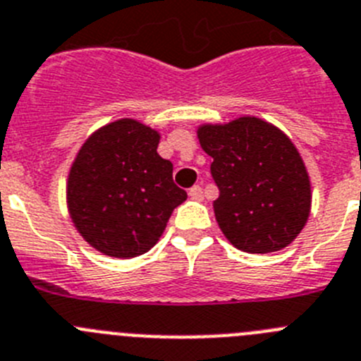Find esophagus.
I'll return each mask as SVG.
<instances>
[{
  "label": "esophagus",
  "instance_id": "1",
  "mask_svg": "<svg viewBox=\"0 0 361 361\" xmlns=\"http://www.w3.org/2000/svg\"><path fill=\"white\" fill-rule=\"evenodd\" d=\"M188 196L192 197V200H196V201H201V200H203V188H201L200 185H194V187L188 190Z\"/></svg>",
  "mask_w": 361,
  "mask_h": 361
}]
</instances>
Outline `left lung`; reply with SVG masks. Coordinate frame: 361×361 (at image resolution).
<instances>
[{
  "label": "left lung",
  "instance_id": "8db88e82",
  "mask_svg": "<svg viewBox=\"0 0 361 361\" xmlns=\"http://www.w3.org/2000/svg\"><path fill=\"white\" fill-rule=\"evenodd\" d=\"M197 138L214 160V214L226 239L248 253L291 245L310 217L311 183L288 135L257 116H239L200 126Z\"/></svg>",
  "mask_w": 361,
  "mask_h": 361
}]
</instances>
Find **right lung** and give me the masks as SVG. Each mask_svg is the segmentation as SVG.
<instances>
[{
    "instance_id": "right-lung-1",
    "label": "right lung",
    "mask_w": 361,
    "mask_h": 361,
    "mask_svg": "<svg viewBox=\"0 0 361 361\" xmlns=\"http://www.w3.org/2000/svg\"><path fill=\"white\" fill-rule=\"evenodd\" d=\"M158 144L157 129L120 118L87 136L71 164L68 212L84 241L104 255L131 259L149 252L187 200Z\"/></svg>"
}]
</instances>
